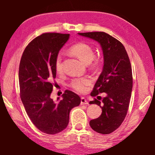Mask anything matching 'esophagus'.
Masks as SVG:
<instances>
[{"label":"esophagus","instance_id":"34e87169","mask_svg":"<svg viewBox=\"0 0 155 155\" xmlns=\"http://www.w3.org/2000/svg\"><path fill=\"white\" fill-rule=\"evenodd\" d=\"M89 103L87 102V100H86L85 98L82 97L81 99V105H84V104H88Z\"/></svg>","mask_w":155,"mask_h":155}]
</instances>
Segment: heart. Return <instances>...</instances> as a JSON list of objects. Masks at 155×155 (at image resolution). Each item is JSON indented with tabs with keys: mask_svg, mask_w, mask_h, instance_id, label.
<instances>
[{
	"mask_svg": "<svg viewBox=\"0 0 155 155\" xmlns=\"http://www.w3.org/2000/svg\"><path fill=\"white\" fill-rule=\"evenodd\" d=\"M70 52L72 54L77 57L81 61L85 64H90L94 57V52L91 47L87 44L80 42L75 44L70 47ZM54 68L57 72L60 73L63 70L62 57L60 54L57 56L54 63ZM91 83V80L88 77H81L72 80L70 85L75 91L80 93H83L87 91V87Z\"/></svg>",
	"mask_w": 155,
	"mask_h": 155,
	"instance_id": "1",
	"label": "heart"
}]
</instances>
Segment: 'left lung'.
I'll use <instances>...</instances> for the list:
<instances>
[{
  "mask_svg": "<svg viewBox=\"0 0 155 155\" xmlns=\"http://www.w3.org/2000/svg\"><path fill=\"white\" fill-rule=\"evenodd\" d=\"M100 44L103 52L104 65L94 85L91 96L106 93L102 102L96 98L90 104L101 107L102 114L90 122L91 128L101 134H109L119 128L127 115L131 91L133 75L129 57L123 44L104 32L78 33Z\"/></svg>",
  "mask_w": 155,
  "mask_h": 155,
  "instance_id": "1",
  "label": "left lung"
}]
</instances>
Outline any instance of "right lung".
<instances>
[{
	"mask_svg": "<svg viewBox=\"0 0 155 155\" xmlns=\"http://www.w3.org/2000/svg\"><path fill=\"white\" fill-rule=\"evenodd\" d=\"M70 34L43 33L26 47L19 66L20 98L31 122L41 132L54 135L67 127L70 112L81 103L77 94L65 90L63 99L51 98L56 77L54 63ZM56 85V84H54Z\"/></svg>",
	"mask_w": 155,
	"mask_h": 155,
	"instance_id": "add662e5",
	"label": "right lung"
}]
</instances>
